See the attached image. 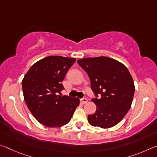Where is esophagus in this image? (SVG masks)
<instances>
[{
  "label": "esophagus",
  "instance_id": "1",
  "mask_svg": "<svg viewBox=\"0 0 157 157\" xmlns=\"http://www.w3.org/2000/svg\"><path fill=\"white\" fill-rule=\"evenodd\" d=\"M80 101H81V103H83V104H85L86 102H87L88 101H87V99H86V98H81L80 99Z\"/></svg>",
  "mask_w": 157,
  "mask_h": 157
}]
</instances>
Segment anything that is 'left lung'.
I'll list each match as a JSON object with an SVG mask.
<instances>
[{
    "label": "left lung",
    "instance_id": "1",
    "mask_svg": "<svg viewBox=\"0 0 157 157\" xmlns=\"http://www.w3.org/2000/svg\"><path fill=\"white\" fill-rule=\"evenodd\" d=\"M78 63L85 71L96 105L95 113L88 115L91 126L103 128L117 124L130 109L135 86L127 68L115 59L105 56L79 59Z\"/></svg>",
    "mask_w": 157,
    "mask_h": 157
}]
</instances>
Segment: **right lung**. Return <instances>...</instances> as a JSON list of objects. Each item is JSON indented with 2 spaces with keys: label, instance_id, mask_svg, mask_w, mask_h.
<instances>
[{
  "label": "right lung",
  "instance_id": "add662e5",
  "mask_svg": "<svg viewBox=\"0 0 157 157\" xmlns=\"http://www.w3.org/2000/svg\"><path fill=\"white\" fill-rule=\"evenodd\" d=\"M76 59L50 56L36 62L22 80L24 98L34 117L47 127H60L73 117L79 99L61 96V82Z\"/></svg>",
  "mask_w": 157,
  "mask_h": 157
}]
</instances>
